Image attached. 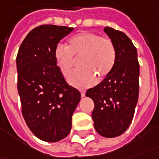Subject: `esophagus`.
Listing matches in <instances>:
<instances>
[{
	"instance_id": "1",
	"label": "esophagus",
	"mask_w": 159,
	"mask_h": 159,
	"mask_svg": "<svg viewBox=\"0 0 159 159\" xmlns=\"http://www.w3.org/2000/svg\"><path fill=\"white\" fill-rule=\"evenodd\" d=\"M81 96H82V98H84L85 96V91L84 90H81Z\"/></svg>"
}]
</instances>
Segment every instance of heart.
Returning <instances> with one entry per match:
<instances>
[{
  "label": "heart",
  "instance_id": "b5f03b06",
  "mask_svg": "<svg viewBox=\"0 0 159 159\" xmlns=\"http://www.w3.org/2000/svg\"><path fill=\"white\" fill-rule=\"evenodd\" d=\"M54 57L58 69L65 77L75 65L73 58H79L80 70L69 78L71 85L84 89L93 86L98 79L110 74L116 62V48L111 39L94 33L82 32L69 39L67 46H57Z\"/></svg>",
  "mask_w": 159,
  "mask_h": 159
}]
</instances>
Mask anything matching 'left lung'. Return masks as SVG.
Wrapping results in <instances>:
<instances>
[{"label":"left lung","instance_id":"1","mask_svg":"<svg viewBox=\"0 0 159 159\" xmlns=\"http://www.w3.org/2000/svg\"><path fill=\"white\" fill-rule=\"evenodd\" d=\"M103 31L116 48V62L102 82L89 89L93 100L92 119L98 134L116 138L129 128L139 100V63L131 40L123 32L105 27Z\"/></svg>","mask_w":159,"mask_h":159}]
</instances>
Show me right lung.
<instances>
[{
  "mask_svg": "<svg viewBox=\"0 0 159 159\" xmlns=\"http://www.w3.org/2000/svg\"><path fill=\"white\" fill-rule=\"evenodd\" d=\"M73 30L39 26L27 34L16 57L22 116L34 136L46 142H58L69 135L81 99L79 91L66 83L54 57L57 44Z\"/></svg>",
  "mask_w": 159,
  "mask_h": 159,
  "instance_id": "obj_1",
  "label": "right lung"
}]
</instances>
